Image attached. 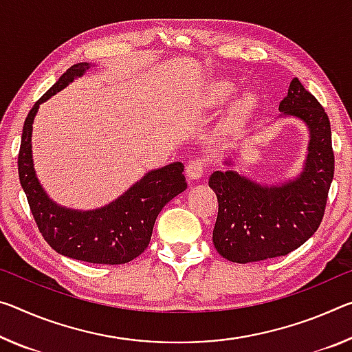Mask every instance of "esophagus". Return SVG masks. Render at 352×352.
Listing matches in <instances>:
<instances>
[{"label": "esophagus", "mask_w": 352, "mask_h": 352, "mask_svg": "<svg viewBox=\"0 0 352 352\" xmlns=\"http://www.w3.org/2000/svg\"><path fill=\"white\" fill-rule=\"evenodd\" d=\"M205 172H206V163L200 158L191 160L186 166V175L191 178V180H199L200 177H204Z\"/></svg>", "instance_id": "obj_1"}]
</instances>
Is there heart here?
Returning <instances> with one entry per match:
<instances>
[{"mask_svg": "<svg viewBox=\"0 0 352 352\" xmlns=\"http://www.w3.org/2000/svg\"><path fill=\"white\" fill-rule=\"evenodd\" d=\"M235 92H236L235 82L227 81V80H219V81H213L208 87H206L204 98L206 104L221 106L224 104L227 100H230ZM254 106H255L254 94L250 92L243 94V96L232 104L230 117L233 120H241L254 109Z\"/></svg>", "mask_w": 352, "mask_h": 352, "instance_id": "heart-1", "label": "heart"}]
</instances>
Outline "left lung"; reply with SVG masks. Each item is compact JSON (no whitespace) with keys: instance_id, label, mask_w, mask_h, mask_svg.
I'll use <instances>...</instances> for the list:
<instances>
[{"instance_id":"1","label":"left lung","mask_w":352,"mask_h":352,"mask_svg":"<svg viewBox=\"0 0 352 352\" xmlns=\"http://www.w3.org/2000/svg\"><path fill=\"white\" fill-rule=\"evenodd\" d=\"M278 111L282 116L302 120L310 133L304 170L294 180L267 186L235 170H216L208 180L219 204L213 230L214 248L235 263L289 254L314 235L324 216L333 178L329 117L298 78L289 82Z\"/></svg>"}]
</instances>
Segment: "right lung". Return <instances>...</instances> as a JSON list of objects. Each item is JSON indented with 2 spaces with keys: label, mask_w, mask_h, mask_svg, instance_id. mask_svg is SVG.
Wrapping results in <instances>:
<instances>
[{
  "label": "right lung",
  "mask_w": 352,
  "mask_h": 352,
  "mask_svg": "<svg viewBox=\"0 0 352 352\" xmlns=\"http://www.w3.org/2000/svg\"><path fill=\"white\" fill-rule=\"evenodd\" d=\"M89 67V63L72 65L31 108L21 133L19 177L38 230L56 252L87 263L122 265L147 249L160 211L186 189L185 166L177 161L150 170L124 196L97 210L65 208L47 196L32 164V122L38 106L85 75Z\"/></svg>",
  "instance_id": "add662e5"
}]
</instances>
